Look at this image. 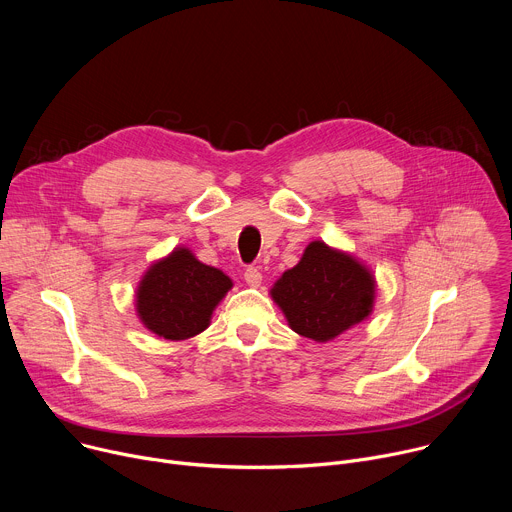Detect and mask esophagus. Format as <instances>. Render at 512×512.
<instances>
[{"label": "esophagus", "instance_id": "34e87169", "mask_svg": "<svg viewBox=\"0 0 512 512\" xmlns=\"http://www.w3.org/2000/svg\"><path fill=\"white\" fill-rule=\"evenodd\" d=\"M245 281H247L249 285L257 287V285H261V281H263V275H261V271H259L257 267H249V269L245 271Z\"/></svg>", "mask_w": 512, "mask_h": 512}]
</instances>
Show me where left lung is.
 Segmentation results:
<instances>
[{"label": "left lung", "mask_w": 512, "mask_h": 512, "mask_svg": "<svg viewBox=\"0 0 512 512\" xmlns=\"http://www.w3.org/2000/svg\"><path fill=\"white\" fill-rule=\"evenodd\" d=\"M269 294L291 330L324 344L373 314L377 281L354 255L312 241Z\"/></svg>", "instance_id": "left-lung-1"}]
</instances>
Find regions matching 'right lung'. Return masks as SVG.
Wrapping results in <instances>:
<instances>
[{"mask_svg":"<svg viewBox=\"0 0 512 512\" xmlns=\"http://www.w3.org/2000/svg\"><path fill=\"white\" fill-rule=\"evenodd\" d=\"M233 287L229 275L176 247L154 261L135 291L139 322L166 340H188L210 326L212 312Z\"/></svg>","mask_w":512,"mask_h":512,"instance_id":"add662e5","label":"right lung"}]
</instances>
